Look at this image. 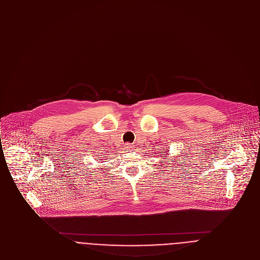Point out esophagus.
I'll use <instances>...</instances> for the list:
<instances>
[{
	"label": "esophagus",
	"instance_id": "obj_1",
	"mask_svg": "<svg viewBox=\"0 0 260 260\" xmlns=\"http://www.w3.org/2000/svg\"><path fill=\"white\" fill-rule=\"evenodd\" d=\"M125 147H126V148H127V149H131V147H132V146H131V145H130V144H128V143H127V144H126V145H125Z\"/></svg>",
	"mask_w": 260,
	"mask_h": 260
}]
</instances>
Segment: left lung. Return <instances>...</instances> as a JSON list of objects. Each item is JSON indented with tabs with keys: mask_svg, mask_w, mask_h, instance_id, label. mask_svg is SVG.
I'll list each match as a JSON object with an SVG mask.
<instances>
[{
	"mask_svg": "<svg viewBox=\"0 0 260 260\" xmlns=\"http://www.w3.org/2000/svg\"><path fill=\"white\" fill-rule=\"evenodd\" d=\"M164 152H166V150H163V149H162V151H161L160 153H161V154H164ZM166 153H169V152L167 151ZM160 157H161V155H160ZM175 157H176V155H175ZM162 158H163V159H166V160H168V161H172V162L174 161L173 159H169V158H168V155H167V154H165V155H162ZM161 163H164V161H162Z\"/></svg>",
	"mask_w": 260,
	"mask_h": 260,
	"instance_id": "obj_1",
	"label": "left lung"
}]
</instances>
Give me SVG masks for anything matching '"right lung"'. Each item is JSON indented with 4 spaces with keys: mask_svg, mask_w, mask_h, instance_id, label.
I'll return each mask as SVG.
<instances>
[{
    "mask_svg": "<svg viewBox=\"0 0 260 260\" xmlns=\"http://www.w3.org/2000/svg\"><path fill=\"white\" fill-rule=\"evenodd\" d=\"M103 153H105V152H103ZM103 153H100V154H92L93 157H94L93 159H94V160H96V161H98V162H100V160L103 158V157H102Z\"/></svg>",
    "mask_w": 260,
    "mask_h": 260,
    "instance_id": "obj_1",
    "label": "right lung"
}]
</instances>
